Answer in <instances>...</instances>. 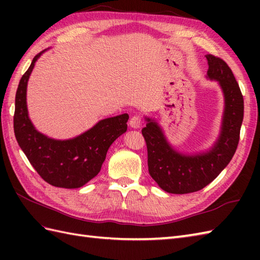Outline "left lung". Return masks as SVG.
<instances>
[{"label": "left lung", "mask_w": 260, "mask_h": 260, "mask_svg": "<svg viewBox=\"0 0 260 260\" xmlns=\"http://www.w3.org/2000/svg\"><path fill=\"white\" fill-rule=\"evenodd\" d=\"M22 76L15 95L13 126L15 139L38 174L49 184L76 189L98 174L113 142L125 133L128 115L103 119L70 140H54L36 129L26 107V86L37 60Z\"/></svg>", "instance_id": "8db88e82"}]
</instances>
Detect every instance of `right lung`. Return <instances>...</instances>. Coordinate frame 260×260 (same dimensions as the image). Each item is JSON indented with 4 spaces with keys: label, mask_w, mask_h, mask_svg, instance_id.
<instances>
[{
    "label": "right lung",
    "mask_w": 260,
    "mask_h": 260,
    "mask_svg": "<svg viewBox=\"0 0 260 260\" xmlns=\"http://www.w3.org/2000/svg\"><path fill=\"white\" fill-rule=\"evenodd\" d=\"M208 78L221 86L224 95V112L221 133L212 150L201 155H182L172 150L155 121L147 118L142 129L147 146L148 171L164 191L184 194L203 189L214 180L233 158L239 142L244 118V98L233 71L222 59L208 54ZM156 169V177L150 167Z\"/></svg>",
    "instance_id": "add662e5"
}]
</instances>
